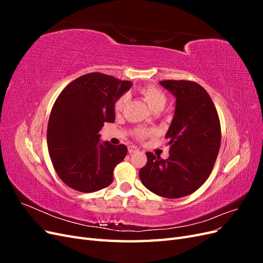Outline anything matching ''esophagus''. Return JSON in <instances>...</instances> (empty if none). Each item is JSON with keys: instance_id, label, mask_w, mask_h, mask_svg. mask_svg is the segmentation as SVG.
<instances>
[{"instance_id": "1", "label": "esophagus", "mask_w": 263, "mask_h": 263, "mask_svg": "<svg viewBox=\"0 0 263 263\" xmlns=\"http://www.w3.org/2000/svg\"><path fill=\"white\" fill-rule=\"evenodd\" d=\"M138 151H139V149H138L137 147H135V146H129V147H128V153H129V154L138 153Z\"/></svg>"}]
</instances>
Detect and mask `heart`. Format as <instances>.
<instances>
[{"instance_id": "heart-1", "label": "heart", "mask_w": 263, "mask_h": 263, "mask_svg": "<svg viewBox=\"0 0 263 263\" xmlns=\"http://www.w3.org/2000/svg\"><path fill=\"white\" fill-rule=\"evenodd\" d=\"M138 91L140 92L142 97H144V99L148 103V105L153 109L156 107H159V106H162V107L164 106L165 102H166V97H165V94L160 89H159V87L149 84V85L140 86ZM127 100H128V98H127L126 94L121 95V97L116 100L115 104H114L115 112H117V113L122 112L126 105ZM151 134H153V130L144 128V127H139V128H136V130L134 132L135 137L139 140L145 139Z\"/></svg>"}]
</instances>
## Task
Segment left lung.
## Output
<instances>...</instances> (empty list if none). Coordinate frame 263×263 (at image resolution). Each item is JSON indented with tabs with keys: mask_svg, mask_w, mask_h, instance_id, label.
<instances>
[{
	"mask_svg": "<svg viewBox=\"0 0 263 263\" xmlns=\"http://www.w3.org/2000/svg\"><path fill=\"white\" fill-rule=\"evenodd\" d=\"M176 100V112L165 135L170 156L146 153L140 181L151 192L166 198L192 194L208 180L216 161L221 133L216 107L203 86L187 80L159 82Z\"/></svg>",
	"mask_w": 263,
	"mask_h": 263,
	"instance_id": "1",
	"label": "left lung"
}]
</instances>
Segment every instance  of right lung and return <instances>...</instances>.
I'll return each instance as SVG.
<instances>
[{
  "label": "right lung",
  "mask_w": 263,
  "mask_h": 263,
  "mask_svg": "<svg viewBox=\"0 0 263 263\" xmlns=\"http://www.w3.org/2000/svg\"><path fill=\"white\" fill-rule=\"evenodd\" d=\"M130 86V81L92 72L69 83L55 100L47 145L55 172L69 187L91 193L112 183L127 147L100 144L99 132L115 121V102Z\"/></svg>",
  "instance_id": "1"
}]
</instances>
